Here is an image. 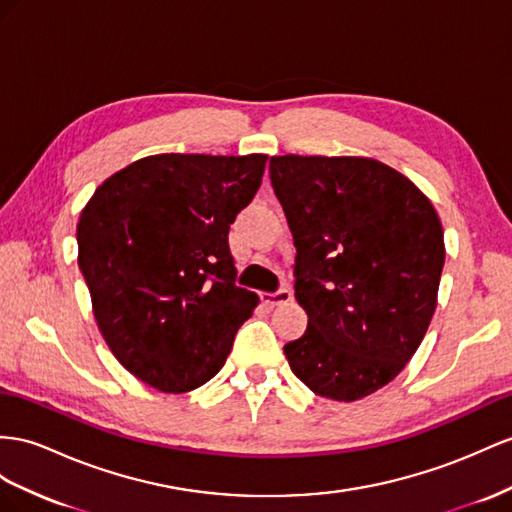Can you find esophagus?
Returning a JSON list of instances; mask_svg holds the SVG:
<instances>
[{
    "mask_svg": "<svg viewBox=\"0 0 512 512\" xmlns=\"http://www.w3.org/2000/svg\"><path fill=\"white\" fill-rule=\"evenodd\" d=\"M292 298H294V294L290 290H279V292H274V294L264 292V294H261V303L268 305V307H279V305L292 303Z\"/></svg>",
    "mask_w": 512,
    "mask_h": 512,
    "instance_id": "1",
    "label": "esophagus"
}]
</instances>
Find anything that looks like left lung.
Here are the masks:
<instances>
[{
  "instance_id": "left-lung-1",
  "label": "left lung",
  "mask_w": 512,
  "mask_h": 512,
  "mask_svg": "<svg viewBox=\"0 0 512 512\" xmlns=\"http://www.w3.org/2000/svg\"><path fill=\"white\" fill-rule=\"evenodd\" d=\"M270 179L296 246L303 337L285 344L313 393L355 402L391 383L437 309L445 259L437 209L374 157L274 155Z\"/></svg>"
}]
</instances>
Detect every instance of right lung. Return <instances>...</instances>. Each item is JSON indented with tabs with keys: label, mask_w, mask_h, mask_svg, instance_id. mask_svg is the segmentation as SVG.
<instances>
[{
	"label": "right lung",
	"mask_w": 512,
	"mask_h": 512,
	"mask_svg": "<svg viewBox=\"0 0 512 512\" xmlns=\"http://www.w3.org/2000/svg\"><path fill=\"white\" fill-rule=\"evenodd\" d=\"M268 155H149L116 170L77 222L99 331L127 372L164 393L205 385L259 296L233 283L229 225Z\"/></svg>",
	"instance_id": "1"
}]
</instances>
